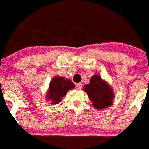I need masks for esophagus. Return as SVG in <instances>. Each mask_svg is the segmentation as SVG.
<instances>
[{
    "label": "esophagus",
    "mask_w": 149,
    "mask_h": 149,
    "mask_svg": "<svg viewBox=\"0 0 149 149\" xmlns=\"http://www.w3.org/2000/svg\"><path fill=\"white\" fill-rule=\"evenodd\" d=\"M83 87V84L81 83H76V88L78 90H80L81 88Z\"/></svg>",
    "instance_id": "1"
}]
</instances>
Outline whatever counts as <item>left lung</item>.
<instances>
[{
    "label": "left lung",
    "instance_id": "obj_1",
    "mask_svg": "<svg viewBox=\"0 0 149 149\" xmlns=\"http://www.w3.org/2000/svg\"><path fill=\"white\" fill-rule=\"evenodd\" d=\"M83 91L92 102V106L98 110H103L112 105L115 94L112 87L99 74H94L90 83L84 86Z\"/></svg>",
    "mask_w": 149,
    "mask_h": 149
}]
</instances>
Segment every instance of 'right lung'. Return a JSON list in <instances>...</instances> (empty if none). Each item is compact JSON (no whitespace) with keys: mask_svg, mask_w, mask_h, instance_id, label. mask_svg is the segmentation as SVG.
Returning a JSON list of instances; mask_svg holds the SVG:
<instances>
[{"mask_svg":"<svg viewBox=\"0 0 149 149\" xmlns=\"http://www.w3.org/2000/svg\"><path fill=\"white\" fill-rule=\"evenodd\" d=\"M74 84L71 80L63 76L56 75L49 83L46 91V100L51 104H58L70 90L74 88Z\"/></svg>","mask_w":149,"mask_h":149,"instance_id":"1","label":"right lung"}]
</instances>
